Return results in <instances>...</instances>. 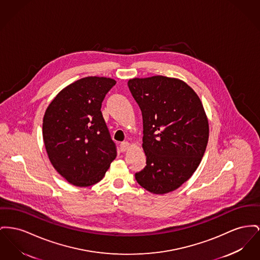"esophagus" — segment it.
Listing matches in <instances>:
<instances>
[{
  "label": "esophagus",
  "mask_w": 260,
  "mask_h": 260,
  "mask_svg": "<svg viewBox=\"0 0 260 260\" xmlns=\"http://www.w3.org/2000/svg\"><path fill=\"white\" fill-rule=\"evenodd\" d=\"M131 147V143L129 142H127V141H123L121 143V150L122 151H126L128 148Z\"/></svg>",
  "instance_id": "34e87169"
}]
</instances>
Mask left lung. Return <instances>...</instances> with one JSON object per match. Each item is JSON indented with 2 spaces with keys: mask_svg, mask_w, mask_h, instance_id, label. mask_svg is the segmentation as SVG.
Wrapping results in <instances>:
<instances>
[{
  "mask_svg": "<svg viewBox=\"0 0 260 260\" xmlns=\"http://www.w3.org/2000/svg\"><path fill=\"white\" fill-rule=\"evenodd\" d=\"M127 84L142 113L147 164L136 179L151 193H168L199 167L209 138L208 118L199 95L182 79L135 77Z\"/></svg>",
  "mask_w": 260,
  "mask_h": 260,
  "instance_id": "obj_1",
  "label": "left lung"
}]
</instances>
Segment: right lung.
<instances>
[{"instance_id": "right-lung-1", "label": "right lung", "mask_w": 260, "mask_h": 260, "mask_svg": "<svg viewBox=\"0 0 260 260\" xmlns=\"http://www.w3.org/2000/svg\"><path fill=\"white\" fill-rule=\"evenodd\" d=\"M110 77H86L59 92L43 117V140L49 160L68 182L89 186L103 179L117 157L101 113Z\"/></svg>"}]
</instances>
